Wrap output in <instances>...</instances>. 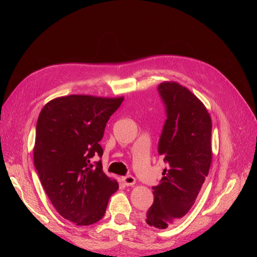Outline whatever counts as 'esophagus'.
I'll use <instances>...</instances> for the list:
<instances>
[{
  "label": "esophagus",
  "instance_id": "34e87169",
  "mask_svg": "<svg viewBox=\"0 0 257 257\" xmlns=\"http://www.w3.org/2000/svg\"><path fill=\"white\" fill-rule=\"evenodd\" d=\"M122 181L124 184L130 186V185H134L136 183V179L133 176H125V177H122Z\"/></svg>",
  "mask_w": 257,
  "mask_h": 257
}]
</instances>
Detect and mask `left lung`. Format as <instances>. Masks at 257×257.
Returning <instances> with one entry per match:
<instances>
[{
    "mask_svg": "<svg viewBox=\"0 0 257 257\" xmlns=\"http://www.w3.org/2000/svg\"><path fill=\"white\" fill-rule=\"evenodd\" d=\"M167 119L160 137L158 152L168 164L153 186L154 201L146 223L167 228L189 212L209 174L212 162V122L201 100L176 81L159 85Z\"/></svg>",
    "mask_w": 257,
    "mask_h": 257,
    "instance_id": "left-lung-1",
    "label": "left lung"
}]
</instances>
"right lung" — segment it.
Listing matches in <instances>:
<instances>
[{"label": "right lung", "instance_id": "1", "mask_svg": "<svg viewBox=\"0 0 257 257\" xmlns=\"http://www.w3.org/2000/svg\"><path fill=\"white\" fill-rule=\"evenodd\" d=\"M124 97L68 95L44 106L36 124L34 165L51 204L76 225L94 224L105 214L115 179L103 172L99 142L107 121Z\"/></svg>", "mask_w": 257, "mask_h": 257}]
</instances>
